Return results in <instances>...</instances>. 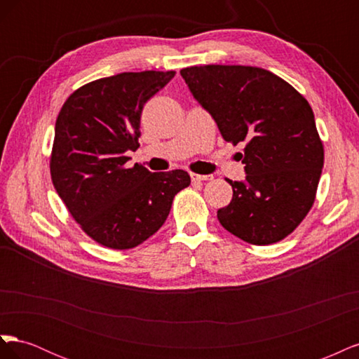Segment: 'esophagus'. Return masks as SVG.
<instances>
[{"instance_id": "1", "label": "esophagus", "mask_w": 359, "mask_h": 359, "mask_svg": "<svg viewBox=\"0 0 359 359\" xmlns=\"http://www.w3.org/2000/svg\"><path fill=\"white\" fill-rule=\"evenodd\" d=\"M190 177H191L193 182H202V181H208L212 178L211 175H199V173H191Z\"/></svg>"}]
</instances>
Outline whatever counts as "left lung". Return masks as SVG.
I'll use <instances>...</instances> for the list:
<instances>
[{
    "label": "left lung",
    "instance_id": "8db88e82",
    "mask_svg": "<svg viewBox=\"0 0 359 359\" xmlns=\"http://www.w3.org/2000/svg\"><path fill=\"white\" fill-rule=\"evenodd\" d=\"M180 73L226 142H245V180H227L233 196L217 219L245 243L281 241L310 211L323 168V145L309 102L260 67L211 64Z\"/></svg>",
    "mask_w": 359,
    "mask_h": 359
}]
</instances>
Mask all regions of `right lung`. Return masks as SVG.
Listing matches in <instances>:
<instances>
[{"label": "right lung", "mask_w": 359, "mask_h": 359, "mask_svg": "<svg viewBox=\"0 0 359 359\" xmlns=\"http://www.w3.org/2000/svg\"><path fill=\"white\" fill-rule=\"evenodd\" d=\"M175 72L119 73L76 90L55 123L50 177L83 232L99 244L127 250L166 222L172 201L189 187L186 170L127 169V151L139 148L144 104Z\"/></svg>", "instance_id": "add662e5"}]
</instances>
